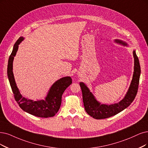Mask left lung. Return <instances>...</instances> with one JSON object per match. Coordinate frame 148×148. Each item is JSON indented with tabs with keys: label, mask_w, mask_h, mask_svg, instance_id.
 <instances>
[{
	"label": "left lung",
	"mask_w": 148,
	"mask_h": 148,
	"mask_svg": "<svg viewBox=\"0 0 148 148\" xmlns=\"http://www.w3.org/2000/svg\"><path fill=\"white\" fill-rule=\"evenodd\" d=\"M114 41L119 45L128 46L126 42L116 39ZM134 58V69L132 79L129 88L123 99L118 103L113 104H106L97 101L95 96L90 91L88 86L84 82H80V86L82 92L83 102L85 110L90 116L96 119H105L122 112L128 107L133 102L138 91L139 80L141 73L140 66L138 58L136 54L135 50L133 51Z\"/></svg>",
	"instance_id": "1"
}]
</instances>
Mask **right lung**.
<instances>
[{
    "label": "right lung",
    "instance_id": "add662e5",
    "mask_svg": "<svg viewBox=\"0 0 148 148\" xmlns=\"http://www.w3.org/2000/svg\"><path fill=\"white\" fill-rule=\"evenodd\" d=\"M24 39V37L21 36L16 42L8 62V78L15 100L24 111L32 115L40 118L52 117L58 111L62 103L63 92L72 84V79L70 76H67L57 80L51 86L45 99L33 101L23 96L16 84L13 72V63L19 44Z\"/></svg>",
    "mask_w": 148,
    "mask_h": 148
}]
</instances>
